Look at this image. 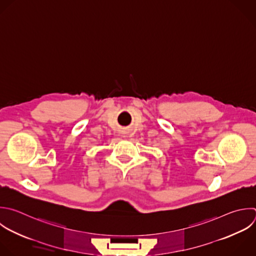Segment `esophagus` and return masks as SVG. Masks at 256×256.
<instances>
[{
    "instance_id": "34e87169",
    "label": "esophagus",
    "mask_w": 256,
    "mask_h": 256,
    "mask_svg": "<svg viewBox=\"0 0 256 256\" xmlns=\"http://www.w3.org/2000/svg\"><path fill=\"white\" fill-rule=\"evenodd\" d=\"M130 136H131V135H130L128 132H125V133L123 134V137H125V138H126V137H130Z\"/></svg>"
}]
</instances>
